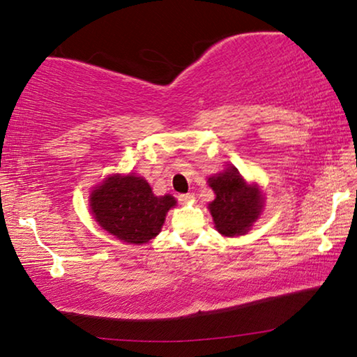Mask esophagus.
Returning a JSON list of instances; mask_svg holds the SVG:
<instances>
[{
	"label": "esophagus",
	"instance_id": "esophagus-1",
	"mask_svg": "<svg viewBox=\"0 0 357 357\" xmlns=\"http://www.w3.org/2000/svg\"><path fill=\"white\" fill-rule=\"evenodd\" d=\"M178 200L181 203H189L193 200V193H181V195H178Z\"/></svg>",
	"mask_w": 357,
	"mask_h": 357
}]
</instances>
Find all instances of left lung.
<instances>
[{
  "label": "left lung",
  "mask_w": 357,
  "mask_h": 357,
  "mask_svg": "<svg viewBox=\"0 0 357 357\" xmlns=\"http://www.w3.org/2000/svg\"><path fill=\"white\" fill-rule=\"evenodd\" d=\"M215 198L208 204L215 229L223 236H243L263 211V195L257 184H249L238 168L229 167L208 179Z\"/></svg>",
  "instance_id": "left-lung-1"
}]
</instances>
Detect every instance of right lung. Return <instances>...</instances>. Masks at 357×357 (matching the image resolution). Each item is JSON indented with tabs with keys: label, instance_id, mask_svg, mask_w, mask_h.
<instances>
[{
	"label": "right lung",
	"instance_id": "add662e5",
	"mask_svg": "<svg viewBox=\"0 0 357 357\" xmlns=\"http://www.w3.org/2000/svg\"><path fill=\"white\" fill-rule=\"evenodd\" d=\"M173 206H176L174 197H155L148 181L134 173L108 176L89 195L96 222L128 244H144L154 239Z\"/></svg>",
	"mask_w": 357,
	"mask_h": 357
}]
</instances>
